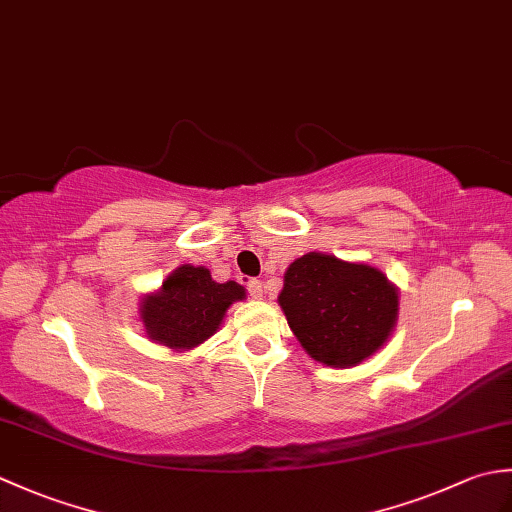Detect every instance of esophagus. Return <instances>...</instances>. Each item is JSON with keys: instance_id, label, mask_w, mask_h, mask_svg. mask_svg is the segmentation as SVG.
I'll return each mask as SVG.
<instances>
[{"instance_id": "1", "label": "esophagus", "mask_w": 512, "mask_h": 512, "mask_svg": "<svg viewBox=\"0 0 512 512\" xmlns=\"http://www.w3.org/2000/svg\"><path fill=\"white\" fill-rule=\"evenodd\" d=\"M246 288H248L250 297H253V299H262L264 297V286H262V281H259V279H250L248 284H246Z\"/></svg>"}]
</instances>
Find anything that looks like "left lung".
<instances>
[{
  "label": "left lung",
  "instance_id": "left-lung-1",
  "mask_svg": "<svg viewBox=\"0 0 512 512\" xmlns=\"http://www.w3.org/2000/svg\"><path fill=\"white\" fill-rule=\"evenodd\" d=\"M277 301L303 350L330 367L363 363L398 321V288L378 268L325 253L295 259Z\"/></svg>",
  "mask_w": 512,
  "mask_h": 512
}]
</instances>
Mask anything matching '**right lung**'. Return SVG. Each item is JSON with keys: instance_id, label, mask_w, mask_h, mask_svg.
Listing matches in <instances>:
<instances>
[{"instance_id": "obj_1", "label": "right lung", "mask_w": 512, "mask_h": 512, "mask_svg": "<svg viewBox=\"0 0 512 512\" xmlns=\"http://www.w3.org/2000/svg\"><path fill=\"white\" fill-rule=\"evenodd\" d=\"M246 297L237 281L217 284L209 268L182 264L162 281L160 290L140 301V319L154 343L191 350L213 336L233 301Z\"/></svg>"}]
</instances>
